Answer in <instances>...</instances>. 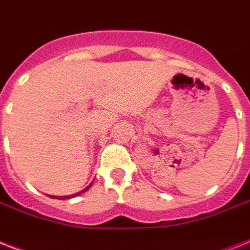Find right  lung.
<instances>
[{
    "instance_id": "add662e5",
    "label": "right lung",
    "mask_w": 250,
    "mask_h": 250,
    "mask_svg": "<svg viewBox=\"0 0 250 250\" xmlns=\"http://www.w3.org/2000/svg\"><path fill=\"white\" fill-rule=\"evenodd\" d=\"M92 185V184H91ZM91 185H88V187L86 188V189H83V190H81L79 193H77V194H73V195H65V197H60V199H67V198H71V197H75V195H78V194H82V193H84V191L87 190V189H90Z\"/></svg>"
}]
</instances>
